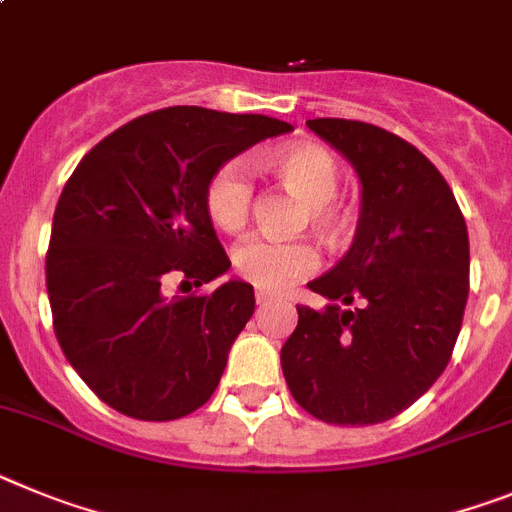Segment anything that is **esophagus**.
Masks as SVG:
<instances>
[{
    "instance_id": "1",
    "label": "esophagus",
    "mask_w": 512,
    "mask_h": 512,
    "mask_svg": "<svg viewBox=\"0 0 512 512\" xmlns=\"http://www.w3.org/2000/svg\"><path fill=\"white\" fill-rule=\"evenodd\" d=\"M255 301L257 304H268V301H273V293H268V291H262V288H257L255 291Z\"/></svg>"
}]
</instances>
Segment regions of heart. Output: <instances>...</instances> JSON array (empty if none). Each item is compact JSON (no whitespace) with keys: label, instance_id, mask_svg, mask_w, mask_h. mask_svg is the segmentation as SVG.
I'll return each mask as SVG.
<instances>
[{"label":"heart","instance_id":"b5f03b06","mask_svg":"<svg viewBox=\"0 0 512 512\" xmlns=\"http://www.w3.org/2000/svg\"><path fill=\"white\" fill-rule=\"evenodd\" d=\"M265 167L281 177L293 193L306 201L304 219L322 231L327 239L342 237L348 226V208L337 198L340 188V162L330 149L314 141L288 144L270 151ZM255 188L250 172L239 159L219 164L211 172L203 190V206L208 219L219 231L234 234L250 219ZM239 278L262 291H286L293 283L319 268V255L306 239L278 242V239L252 237L242 242L231 255Z\"/></svg>","mask_w":512,"mask_h":512}]
</instances>
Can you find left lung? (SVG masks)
<instances>
[{"label":"left lung","mask_w":512,"mask_h":512,"mask_svg":"<svg viewBox=\"0 0 512 512\" xmlns=\"http://www.w3.org/2000/svg\"><path fill=\"white\" fill-rule=\"evenodd\" d=\"M363 185L353 247L309 288L281 350L293 399L332 425L397 417L451 361L469 296V234L448 182L420 149L379 126L306 121Z\"/></svg>","instance_id":"1"}]
</instances>
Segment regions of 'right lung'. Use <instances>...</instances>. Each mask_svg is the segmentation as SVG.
<instances>
[{"label": "right lung", "instance_id": "add662e5", "mask_svg": "<svg viewBox=\"0 0 512 512\" xmlns=\"http://www.w3.org/2000/svg\"><path fill=\"white\" fill-rule=\"evenodd\" d=\"M293 131L268 115L175 105L84 154L61 190L46 255L53 332L97 397L136 420H177L211 399L255 311L250 283L167 296L231 268L203 190L219 164Z\"/></svg>", "mask_w": 512, "mask_h": 512}]
</instances>
